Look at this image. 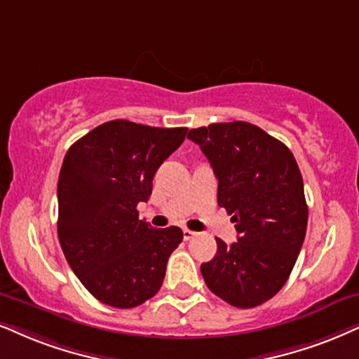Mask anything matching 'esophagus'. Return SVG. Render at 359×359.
Returning <instances> with one entry per match:
<instances>
[{
  "label": "esophagus",
  "mask_w": 359,
  "mask_h": 359,
  "mask_svg": "<svg viewBox=\"0 0 359 359\" xmlns=\"http://www.w3.org/2000/svg\"><path fill=\"white\" fill-rule=\"evenodd\" d=\"M192 237H195V232H192V230L189 229H184V240H190Z\"/></svg>",
  "instance_id": "34e87169"
}]
</instances>
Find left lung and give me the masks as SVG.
<instances>
[{"label": "left lung", "mask_w": 359, "mask_h": 359, "mask_svg": "<svg viewBox=\"0 0 359 359\" xmlns=\"http://www.w3.org/2000/svg\"><path fill=\"white\" fill-rule=\"evenodd\" d=\"M219 179L217 202L232 215L237 242L217 238L202 263L207 287L237 308L262 305L280 292L302 250L308 224L303 179L290 149L250 122L190 129Z\"/></svg>", "instance_id": "left-lung-1"}]
</instances>
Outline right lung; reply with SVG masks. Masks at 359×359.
<instances>
[{
  "label": "right lung",
  "instance_id": "right-lung-1",
  "mask_svg": "<svg viewBox=\"0 0 359 359\" xmlns=\"http://www.w3.org/2000/svg\"><path fill=\"white\" fill-rule=\"evenodd\" d=\"M187 129L109 121L76 140L57 180V237L86 290L114 308L142 305L161 290L179 226L154 229L139 219L158 167Z\"/></svg>",
  "mask_w": 359,
  "mask_h": 359
}]
</instances>
